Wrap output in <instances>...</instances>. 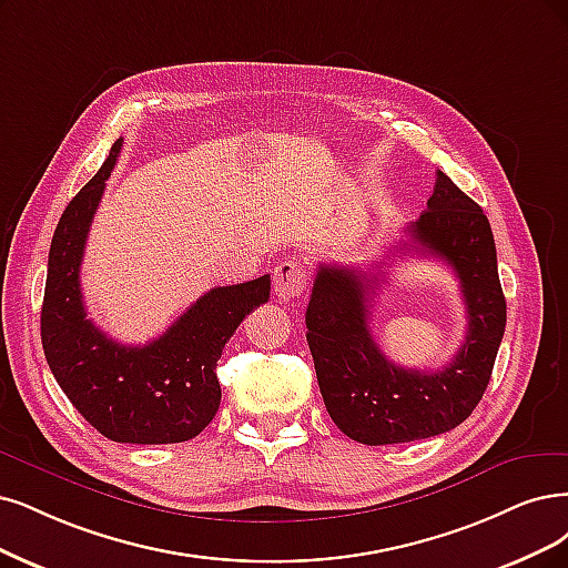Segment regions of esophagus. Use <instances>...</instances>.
Here are the masks:
<instances>
[{"instance_id": "34e87169", "label": "esophagus", "mask_w": 568, "mask_h": 568, "mask_svg": "<svg viewBox=\"0 0 568 568\" xmlns=\"http://www.w3.org/2000/svg\"><path fill=\"white\" fill-rule=\"evenodd\" d=\"M304 287H306V268L300 262L285 260L273 268V292H276L278 302L300 300Z\"/></svg>"}]
</instances>
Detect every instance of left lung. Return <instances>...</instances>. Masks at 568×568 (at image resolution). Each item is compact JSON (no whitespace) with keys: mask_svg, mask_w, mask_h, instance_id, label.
<instances>
[{"mask_svg":"<svg viewBox=\"0 0 568 568\" xmlns=\"http://www.w3.org/2000/svg\"><path fill=\"white\" fill-rule=\"evenodd\" d=\"M405 234L409 241L395 245L397 257L418 252L447 262L464 292L468 332L449 365L405 369L376 346L367 321L384 262L369 273L321 264L306 308V342L332 422L372 447L414 443L464 424L487 390L506 332L491 224L443 171L428 207Z\"/></svg>","mask_w":568,"mask_h":568,"instance_id":"8db88e82","label":"left lung"}]
</instances>
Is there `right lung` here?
Wrapping results in <instances>:
<instances>
[{"instance_id": "right-lung-1", "label": "right lung", "mask_w": 568, "mask_h": 568, "mask_svg": "<svg viewBox=\"0 0 568 568\" xmlns=\"http://www.w3.org/2000/svg\"><path fill=\"white\" fill-rule=\"evenodd\" d=\"M123 140L62 213L49 252L41 346L58 386L87 422L114 443L171 445L196 437L220 409L217 361L252 308L268 302L271 278L213 287L159 339L123 346L89 318L81 260L89 229Z\"/></svg>"}]
</instances>
